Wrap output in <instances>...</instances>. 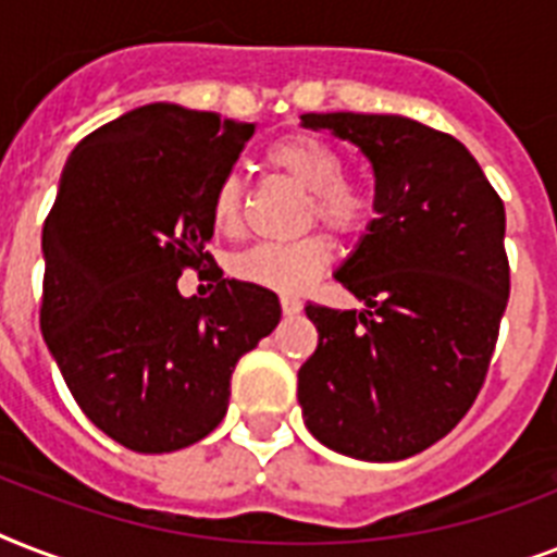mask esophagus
<instances>
[{
    "mask_svg": "<svg viewBox=\"0 0 557 557\" xmlns=\"http://www.w3.org/2000/svg\"><path fill=\"white\" fill-rule=\"evenodd\" d=\"M280 306H283V314H288V318H292V314H300V309H304V304L292 295L280 297Z\"/></svg>",
    "mask_w": 557,
    "mask_h": 557,
    "instance_id": "esophagus-1",
    "label": "esophagus"
}]
</instances>
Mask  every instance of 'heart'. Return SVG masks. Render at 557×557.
Instances as JSON below:
<instances>
[{
  "label": "heart",
  "instance_id": "heart-1",
  "mask_svg": "<svg viewBox=\"0 0 557 557\" xmlns=\"http://www.w3.org/2000/svg\"><path fill=\"white\" fill-rule=\"evenodd\" d=\"M265 159L288 182L309 193L306 219L338 231L358 234L372 216V201L361 187L344 182V161L330 144L312 135H288L269 147ZM213 222L219 231H236L243 222V182L225 176L213 193ZM332 260V248L323 236H306L288 245H253L234 257L231 269L239 280L271 292H304Z\"/></svg>",
  "mask_w": 557,
  "mask_h": 557
}]
</instances>
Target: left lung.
I'll use <instances>...</instances> for the list:
<instances>
[{"mask_svg":"<svg viewBox=\"0 0 557 557\" xmlns=\"http://www.w3.org/2000/svg\"><path fill=\"white\" fill-rule=\"evenodd\" d=\"M370 161L367 234L335 280L364 309L306 306L318 349L297 372L314 440L398 462L431 448L474 405L509 304L506 210L476 159L405 115L306 112Z\"/></svg>","mask_w":557,"mask_h":557,"instance_id":"1","label":"left lung"}]
</instances>
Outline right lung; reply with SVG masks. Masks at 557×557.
<instances>
[{"label": "right lung", "instance_id": "right-lung-1", "mask_svg": "<svg viewBox=\"0 0 557 557\" xmlns=\"http://www.w3.org/2000/svg\"><path fill=\"white\" fill-rule=\"evenodd\" d=\"M253 129L147 103L86 135L60 176L39 330L83 413L138 454L205 440L236 361L280 323L274 292L219 269L210 297L178 292L187 265L213 262V193Z\"/></svg>", "mask_w": 557, "mask_h": 557}]
</instances>
